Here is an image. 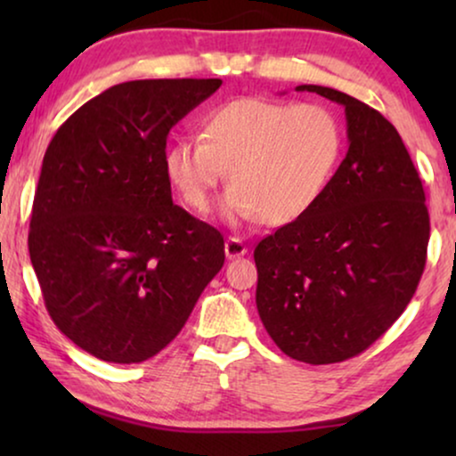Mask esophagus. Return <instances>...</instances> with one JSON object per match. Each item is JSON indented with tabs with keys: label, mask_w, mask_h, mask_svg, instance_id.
Wrapping results in <instances>:
<instances>
[{
	"label": "esophagus",
	"mask_w": 456,
	"mask_h": 456,
	"mask_svg": "<svg viewBox=\"0 0 456 456\" xmlns=\"http://www.w3.org/2000/svg\"><path fill=\"white\" fill-rule=\"evenodd\" d=\"M224 251H226L228 259H236V257H242V255H247V245L240 239H236V236H230L226 245H224Z\"/></svg>",
	"instance_id": "obj_1"
}]
</instances>
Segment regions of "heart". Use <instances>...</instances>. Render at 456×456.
<instances>
[{"instance_id": "obj_1", "label": "heart", "mask_w": 456, "mask_h": 456, "mask_svg": "<svg viewBox=\"0 0 456 456\" xmlns=\"http://www.w3.org/2000/svg\"><path fill=\"white\" fill-rule=\"evenodd\" d=\"M201 138L167 142L164 172L197 214L209 209L224 170V216L286 226L303 217L332 183L346 139L338 116L320 103L240 97L203 116Z\"/></svg>"}]
</instances>
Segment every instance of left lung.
Wrapping results in <instances>:
<instances>
[{"instance_id":"8db88e82","label":"left lung","mask_w":456,"mask_h":456,"mask_svg":"<svg viewBox=\"0 0 456 456\" xmlns=\"http://www.w3.org/2000/svg\"><path fill=\"white\" fill-rule=\"evenodd\" d=\"M348 151L323 197L255 247L257 311L280 351L309 365L340 363L395 323L428 257L426 192L396 128L378 110L330 86Z\"/></svg>"}]
</instances>
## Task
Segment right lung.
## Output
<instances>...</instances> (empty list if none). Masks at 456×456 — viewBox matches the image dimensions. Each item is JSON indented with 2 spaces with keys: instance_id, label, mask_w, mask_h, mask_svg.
Wrapping results in <instances>:
<instances>
[{
  "instance_id": "right-lung-1",
  "label": "right lung",
  "mask_w": 456,
  "mask_h": 456,
  "mask_svg": "<svg viewBox=\"0 0 456 456\" xmlns=\"http://www.w3.org/2000/svg\"><path fill=\"white\" fill-rule=\"evenodd\" d=\"M220 85H114L49 142L30 214V264L53 323L93 357L151 359L222 270L220 230L172 203L164 172L172 126Z\"/></svg>"
}]
</instances>
